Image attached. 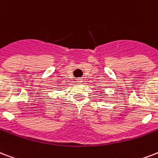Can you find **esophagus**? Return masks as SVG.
<instances>
[{"label":"esophagus","instance_id":"obj_1","mask_svg":"<svg viewBox=\"0 0 158 158\" xmlns=\"http://www.w3.org/2000/svg\"><path fill=\"white\" fill-rule=\"evenodd\" d=\"M77 82H78L79 84H80V83L83 82V79H82V78H78V79H77Z\"/></svg>","mask_w":158,"mask_h":158}]
</instances>
